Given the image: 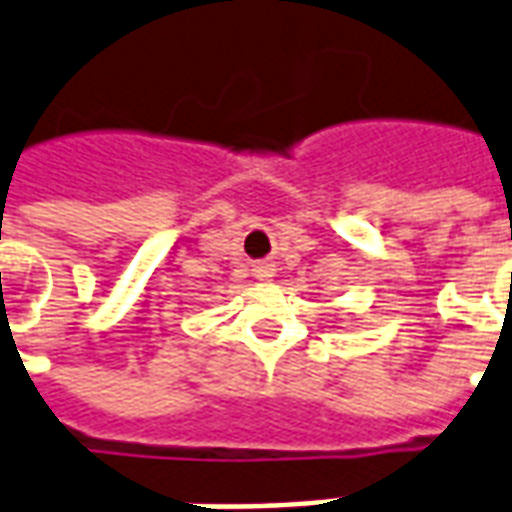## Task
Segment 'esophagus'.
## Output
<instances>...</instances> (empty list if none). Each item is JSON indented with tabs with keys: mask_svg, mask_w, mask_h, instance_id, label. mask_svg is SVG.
I'll use <instances>...</instances> for the list:
<instances>
[{
	"mask_svg": "<svg viewBox=\"0 0 512 512\" xmlns=\"http://www.w3.org/2000/svg\"><path fill=\"white\" fill-rule=\"evenodd\" d=\"M255 276L257 279H271L274 276V266L271 263H260V266H255Z\"/></svg>",
	"mask_w": 512,
	"mask_h": 512,
	"instance_id": "34e87169",
	"label": "esophagus"
}]
</instances>
